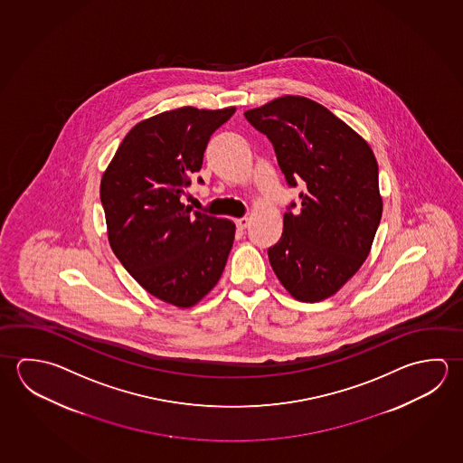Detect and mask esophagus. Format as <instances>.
<instances>
[{"label": "esophagus", "mask_w": 463, "mask_h": 463, "mask_svg": "<svg viewBox=\"0 0 463 463\" xmlns=\"http://www.w3.org/2000/svg\"><path fill=\"white\" fill-rule=\"evenodd\" d=\"M249 224H250L249 218H239V220H235V226H237L239 231L249 228Z\"/></svg>", "instance_id": "1"}]
</instances>
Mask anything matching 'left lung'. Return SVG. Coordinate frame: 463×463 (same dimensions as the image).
Segmentation results:
<instances>
[{
	"label": "left lung",
	"instance_id": "8db88e82",
	"mask_svg": "<svg viewBox=\"0 0 463 463\" xmlns=\"http://www.w3.org/2000/svg\"><path fill=\"white\" fill-rule=\"evenodd\" d=\"M243 115L273 143L288 184H306L300 212L284 213L283 235L268 249L271 268L294 299H328L363 267L381 222L373 149L304 96H281Z\"/></svg>",
	"mask_w": 463,
	"mask_h": 463
}]
</instances>
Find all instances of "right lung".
<instances>
[{
  "instance_id": "obj_1",
  "label": "right lung",
  "mask_w": 463,
  "mask_h": 463,
  "mask_svg": "<svg viewBox=\"0 0 463 463\" xmlns=\"http://www.w3.org/2000/svg\"><path fill=\"white\" fill-rule=\"evenodd\" d=\"M234 112L187 106L141 120L102 174L112 250L139 286L175 307H194L212 291L232 249V221L194 212L180 198L210 137Z\"/></svg>"
}]
</instances>
